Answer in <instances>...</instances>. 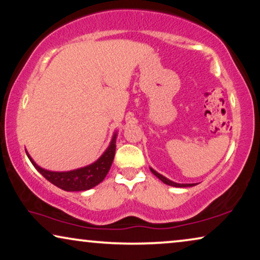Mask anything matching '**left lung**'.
Masks as SVG:
<instances>
[{
    "label": "left lung",
    "mask_w": 260,
    "mask_h": 260,
    "mask_svg": "<svg viewBox=\"0 0 260 260\" xmlns=\"http://www.w3.org/2000/svg\"><path fill=\"white\" fill-rule=\"evenodd\" d=\"M150 170H151L152 174L155 175L157 178H159L161 182L165 183V184H168V185L176 186V187H187V186H193L194 185V184H178V183H175V182H172V180H170V179L165 178V177L161 176L160 174H158V172H156L155 170H153V169H150Z\"/></svg>",
    "instance_id": "obj_1"
}]
</instances>
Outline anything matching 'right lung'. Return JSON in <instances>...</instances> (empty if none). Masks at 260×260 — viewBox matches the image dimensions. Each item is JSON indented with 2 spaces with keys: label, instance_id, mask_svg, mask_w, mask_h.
Returning a JSON list of instances; mask_svg holds the SVG:
<instances>
[{
  "label": "right lung",
  "instance_id": "obj_1",
  "mask_svg": "<svg viewBox=\"0 0 260 260\" xmlns=\"http://www.w3.org/2000/svg\"><path fill=\"white\" fill-rule=\"evenodd\" d=\"M116 151V134L112 141L109 145V148L105 150V152L101 156L100 159H97L93 164H90L85 168L77 169V170L67 171V172H54L48 171L40 168L35 164V161L31 159L28 153V157L31 161L34 167L37 169V171L42 175L44 178L49 182L54 184L59 189L64 191H84L89 190L91 187L99 185L108 175L110 170L112 160L115 157Z\"/></svg>",
  "mask_w": 260,
  "mask_h": 260
}]
</instances>
